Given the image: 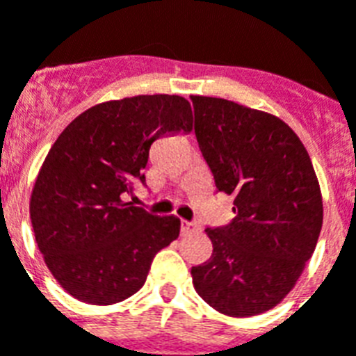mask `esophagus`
Wrapping results in <instances>:
<instances>
[{"label":"esophagus","mask_w":356,"mask_h":356,"mask_svg":"<svg viewBox=\"0 0 356 356\" xmlns=\"http://www.w3.org/2000/svg\"><path fill=\"white\" fill-rule=\"evenodd\" d=\"M198 225L195 222H181V233H193V231H198Z\"/></svg>","instance_id":"1"}]
</instances>
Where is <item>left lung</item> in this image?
I'll use <instances>...</instances> for the list:
<instances>
[{"instance_id":"obj_1","label":"left lung","mask_w":356,"mask_h":356,"mask_svg":"<svg viewBox=\"0 0 356 356\" xmlns=\"http://www.w3.org/2000/svg\"><path fill=\"white\" fill-rule=\"evenodd\" d=\"M195 134L234 218L207 227L213 254L191 269L213 309L254 316L295 287L318 242L322 195L304 143L273 114L234 102L191 96Z\"/></svg>"}]
</instances>
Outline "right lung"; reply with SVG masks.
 I'll return each instance as SVG.
<instances>
[{
	"label": "right lung",
	"instance_id": "right-lung-1",
	"mask_svg": "<svg viewBox=\"0 0 356 356\" xmlns=\"http://www.w3.org/2000/svg\"><path fill=\"white\" fill-rule=\"evenodd\" d=\"M191 129L187 99L152 94L94 105L58 136L32 189L31 220L49 271L69 295L111 305L142 289L180 220L123 198L145 184L152 142Z\"/></svg>",
	"mask_w": 356,
	"mask_h": 356
}]
</instances>
